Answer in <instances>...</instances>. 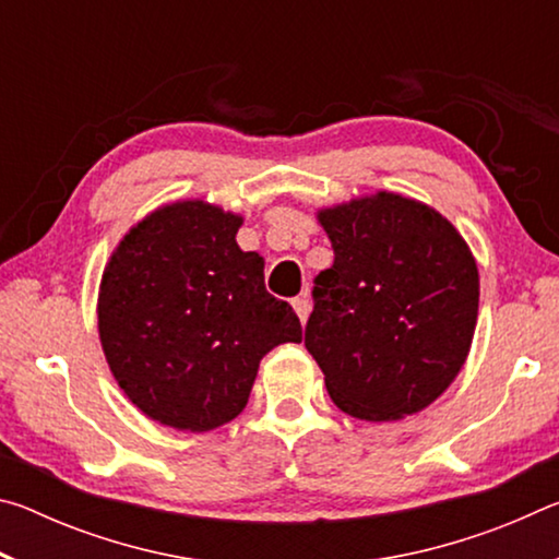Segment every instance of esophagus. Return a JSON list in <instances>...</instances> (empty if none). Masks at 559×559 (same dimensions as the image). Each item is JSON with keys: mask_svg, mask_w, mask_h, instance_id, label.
<instances>
[{"mask_svg": "<svg viewBox=\"0 0 559 559\" xmlns=\"http://www.w3.org/2000/svg\"><path fill=\"white\" fill-rule=\"evenodd\" d=\"M310 308H313V300H310L308 293H302V296H298L296 300H293V310H296L300 323L306 325L308 323V316H310Z\"/></svg>", "mask_w": 559, "mask_h": 559, "instance_id": "esophagus-1", "label": "esophagus"}]
</instances>
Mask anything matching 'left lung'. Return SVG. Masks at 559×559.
Returning a JSON list of instances; mask_svg holds the SVG:
<instances>
[{"label": "left lung", "instance_id": "obj_1", "mask_svg": "<svg viewBox=\"0 0 559 559\" xmlns=\"http://www.w3.org/2000/svg\"><path fill=\"white\" fill-rule=\"evenodd\" d=\"M335 263L316 278L306 347L330 400L362 421L427 409L456 380L478 320V266L447 216L390 189L316 212Z\"/></svg>", "mask_w": 559, "mask_h": 559}]
</instances>
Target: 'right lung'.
Here are the masks:
<instances>
[{
	"mask_svg": "<svg viewBox=\"0 0 559 559\" xmlns=\"http://www.w3.org/2000/svg\"><path fill=\"white\" fill-rule=\"evenodd\" d=\"M243 216L204 200L157 206L112 249L98 286V337L122 394L153 421L212 431L249 402L259 365L300 343V320L241 251Z\"/></svg>",
	"mask_w": 559,
	"mask_h": 559,
	"instance_id": "add662e5",
	"label": "right lung"
}]
</instances>
